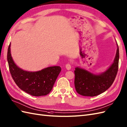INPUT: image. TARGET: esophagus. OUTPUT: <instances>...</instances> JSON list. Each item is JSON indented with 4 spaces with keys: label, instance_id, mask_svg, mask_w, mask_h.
<instances>
[{
    "label": "esophagus",
    "instance_id": "1",
    "mask_svg": "<svg viewBox=\"0 0 127 127\" xmlns=\"http://www.w3.org/2000/svg\"><path fill=\"white\" fill-rule=\"evenodd\" d=\"M65 67L67 70H70L71 68V65L69 63H67L65 65Z\"/></svg>",
    "mask_w": 127,
    "mask_h": 127
}]
</instances>
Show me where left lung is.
<instances>
[{"mask_svg": "<svg viewBox=\"0 0 127 127\" xmlns=\"http://www.w3.org/2000/svg\"><path fill=\"white\" fill-rule=\"evenodd\" d=\"M117 50L113 63L105 71L95 74L89 71L76 67L75 70V87L79 95L95 96L104 93L110 87L115 79L118 71L119 49L116 42Z\"/></svg>", "mask_w": 127, "mask_h": 127, "instance_id": "1", "label": "left lung"}]
</instances>
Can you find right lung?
Returning a JSON list of instances; mask_svg holds the SVG:
<instances>
[{
    "instance_id": "right-lung-1",
    "label": "right lung",
    "mask_w": 127,
    "mask_h": 127,
    "mask_svg": "<svg viewBox=\"0 0 127 127\" xmlns=\"http://www.w3.org/2000/svg\"><path fill=\"white\" fill-rule=\"evenodd\" d=\"M11 43L7 51L10 71L16 84L20 89L32 96H41L49 94L60 74L61 67L50 66L38 71H28L18 66L11 54Z\"/></svg>"
}]
</instances>
